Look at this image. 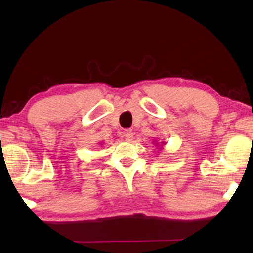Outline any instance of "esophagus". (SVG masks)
I'll return each instance as SVG.
<instances>
[{
	"label": "esophagus",
	"instance_id": "esophagus-1",
	"mask_svg": "<svg viewBox=\"0 0 253 253\" xmlns=\"http://www.w3.org/2000/svg\"><path fill=\"white\" fill-rule=\"evenodd\" d=\"M124 135H125L126 141L129 142V141H131L132 139H133V135H135V133H133V131L131 129H128V130L125 131V133H124Z\"/></svg>",
	"mask_w": 253,
	"mask_h": 253
}]
</instances>
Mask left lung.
Wrapping results in <instances>:
<instances>
[{"instance_id": "left-lung-1", "label": "left lung", "mask_w": 253, "mask_h": 253, "mask_svg": "<svg viewBox=\"0 0 253 253\" xmlns=\"http://www.w3.org/2000/svg\"><path fill=\"white\" fill-rule=\"evenodd\" d=\"M154 144H155V146H161V147H162L163 144H165V142H161V144H159L158 142H154ZM161 149H162V148H161Z\"/></svg>"}]
</instances>
